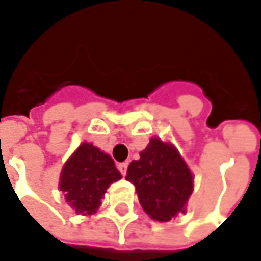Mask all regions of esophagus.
<instances>
[{
	"mask_svg": "<svg viewBox=\"0 0 261 261\" xmlns=\"http://www.w3.org/2000/svg\"><path fill=\"white\" fill-rule=\"evenodd\" d=\"M117 168H118V171L121 173L123 175L127 174V168H128V164L127 163H120L118 166H117Z\"/></svg>",
	"mask_w": 261,
	"mask_h": 261,
	"instance_id": "esophagus-1",
	"label": "esophagus"
}]
</instances>
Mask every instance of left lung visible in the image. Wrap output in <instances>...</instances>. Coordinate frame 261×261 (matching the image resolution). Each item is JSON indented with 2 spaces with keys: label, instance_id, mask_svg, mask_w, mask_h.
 I'll return each instance as SVG.
<instances>
[{
  "label": "left lung",
  "instance_id": "obj_1",
  "mask_svg": "<svg viewBox=\"0 0 261 261\" xmlns=\"http://www.w3.org/2000/svg\"><path fill=\"white\" fill-rule=\"evenodd\" d=\"M125 180L134 184L140 204L157 221H170L186 212L193 191V175L181 155L171 144L153 138L133 160Z\"/></svg>",
  "mask_w": 261,
  "mask_h": 261
}]
</instances>
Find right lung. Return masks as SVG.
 I'll list each match as a JSON object with an SVG mask.
<instances>
[{"instance_id":"right-lung-1","label":"right lung","mask_w":261,"mask_h":261,"mask_svg":"<svg viewBox=\"0 0 261 261\" xmlns=\"http://www.w3.org/2000/svg\"><path fill=\"white\" fill-rule=\"evenodd\" d=\"M121 178L108 154L83 143L65 163L61 171L60 190L77 214H93L111 182Z\"/></svg>"}]
</instances>
